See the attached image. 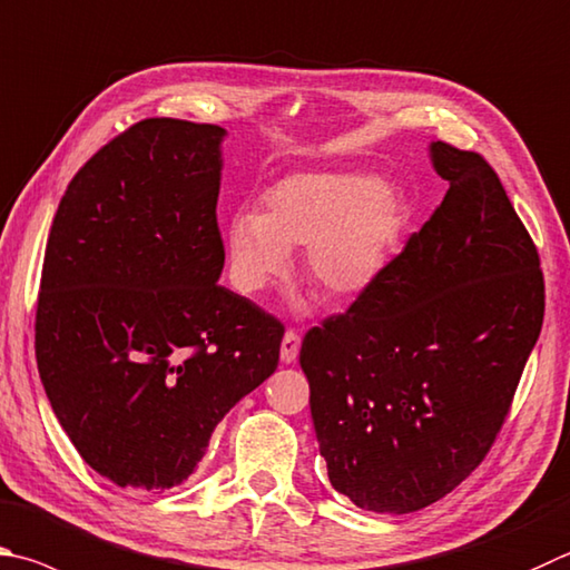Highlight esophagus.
Returning <instances> with one entry per match:
<instances>
[{
    "label": "esophagus",
    "instance_id": "34e87169",
    "mask_svg": "<svg viewBox=\"0 0 570 570\" xmlns=\"http://www.w3.org/2000/svg\"><path fill=\"white\" fill-rule=\"evenodd\" d=\"M298 346H302V338H298L296 331H286L282 338V361L284 364H294L298 356Z\"/></svg>",
    "mask_w": 570,
    "mask_h": 570
}]
</instances>
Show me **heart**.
Masks as SVG:
<instances>
[{"label":"heart","instance_id":"b5f03b06","mask_svg":"<svg viewBox=\"0 0 570 570\" xmlns=\"http://www.w3.org/2000/svg\"><path fill=\"white\" fill-rule=\"evenodd\" d=\"M406 226V204L374 174L296 171L268 186L262 212L236 209L224 222L234 286L258 294L292 268L306 246V274L331 302L366 294L384 274Z\"/></svg>","mask_w":570,"mask_h":570}]
</instances>
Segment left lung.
Wrapping results in <instances>:
<instances>
[{
  "mask_svg": "<svg viewBox=\"0 0 570 570\" xmlns=\"http://www.w3.org/2000/svg\"><path fill=\"white\" fill-rule=\"evenodd\" d=\"M429 159L439 209L298 354L328 481L376 513L426 509L483 461L543 324L538 252L495 171L443 141Z\"/></svg>",
  "mask_w": 570,
  "mask_h": 570,
  "instance_id": "obj_1",
  "label": "left lung"
}]
</instances>
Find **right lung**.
I'll list each match as a JSON object with an SVG mask.
<instances>
[{
	"mask_svg": "<svg viewBox=\"0 0 570 570\" xmlns=\"http://www.w3.org/2000/svg\"><path fill=\"white\" fill-rule=\"evenodd\" d=\"M226 129L144 119L61 196L37 304V366L69 441L117 485L167 491L274 374L284 326L219 286Z\"/></svg>",
	"mask_w": 570,
	"mask_h": 570,
	"instance_id": "right-lung-1",
	"label": "right lung"
}]
</instances>
